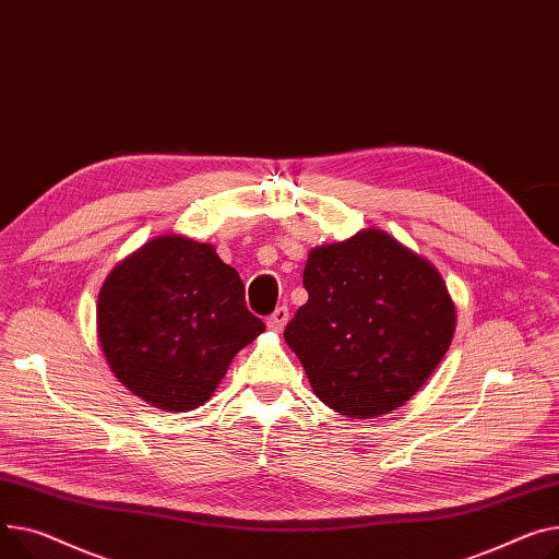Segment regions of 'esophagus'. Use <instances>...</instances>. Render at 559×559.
I'll return each mask as SVG.
<instances>
[{"label": "esophagus", "mask_w": 559, "mask_h": 559, "mask_svg": "<svg viewBox=\"0 0 559 559\" xmlns=\"http://www.w3.org/2000/svg\"><path fill=\"white\" fill-rule=\"evenodd\" d=\"M287 319H289V310H287L285 306H281V308H276L274 314L267 319V328H270L272 332H281V330L285 328Z\"/></svg>", "instance_id": "obj_1"}]
</instances>
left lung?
<instances>
[{"label":"left lung","instance_id":"8db88e82","mask_svg":"<svg viewBox=\"0 0 559 559\" xmlns=\"http://www.w3.org/2000/svg\"><path fill=\"white\" fill-rule=\"evenodd\" d=\"M308 304L285 328L314 395L348 418L412 400L448 353L456 306L431 260L382 229L314 247Z\"/></svg>","mask_w":559,"mask_h":559}]
</instances>
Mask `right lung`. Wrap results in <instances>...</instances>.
I'll return each instance as SVG.
<instances>
[{
    "instance_id": "1",
    "label": "right lung",
    "mask_w": 559,
    "mask_h": 559,
    "mask_svg": "<svg viewBox=\"0 0 559 559\" xmlns=\"http://www.w3.org/2000/svg\"><path fill=\"white\" fill-rule=\"evenodd\" d=\"M265 323L245 306L238 272L181 234L147 240L98 292L96 337L115 378L168 414L202 406Z\"/></svg>"
}]
</instances>
